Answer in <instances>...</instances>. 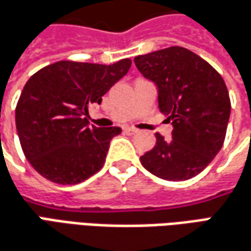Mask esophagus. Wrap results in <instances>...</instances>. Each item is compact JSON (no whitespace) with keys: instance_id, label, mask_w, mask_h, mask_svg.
Here are the masks:
<instances>
[{"instance_id":"esophagus-1","label":"esophagus","mask_w":251,"mask_h":251,"mask_svg":"<svg viewBox=\"0 0 251 251\" xmlns=\"http://www.w3.org/2000/svg\"><path fill=\"white\" fill-rule=\"evenodd\" d=\"M137 131H138L137 129H131V127H126V129H125L126 134H130V136H131V134H136Z\"/></svg>"}]
</instances>
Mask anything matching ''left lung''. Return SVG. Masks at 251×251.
<instances>
[{
  "label": "left lung",
  "mask_w": 251,
  "mask_h": 251,
  "mask_svg": "<svg viewBox=\"0 0 251 251\" xmlns=\"http://www.w3.org/2000/svg\"><path fill=\"white\" fill-rule=\"evenodd\" d=\"M134 64L156 85L159 110L173 125L171 140L156 133L155 147L140 157L141 164L162 179H190L223 147L231 113L223 77L179 46L138 55Z\"/></svg>",
  "instance_id": "1"
}]
</instances>
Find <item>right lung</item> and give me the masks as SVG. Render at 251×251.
Listing matches in <instances>:
<instances>
[{"label": "right lung", "mask_w": 251, "mask_h": 251, "mask_svg": "<svg viewBox=\"0 0 251 251\" xmlns=\"http://www.w3.org/2000/svg\"><path fill=\"white\" fill-rule=\"evenodd\" d=\"M129 58L113 65L59 61L36 72L16 107V129L29 164L46 179L76 185L106 162L121 127H96L88 110L130 69Z\"/></svg>", "instance_id": "add662e5"}]
</instances>
